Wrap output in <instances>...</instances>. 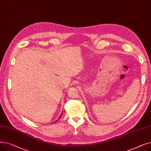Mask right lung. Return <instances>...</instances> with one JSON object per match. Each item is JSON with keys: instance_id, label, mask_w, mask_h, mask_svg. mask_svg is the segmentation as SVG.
Returning <instances> with one entry per match:
<instances>
[{"instance_id": "add662e5", "label": "right lung", "mask_w": 151, "mask_h": 151, "mask_svg": "<svg viewBox=\"0 0 151 151\" xmlns=\"http://www.w3.org/2000/svg\"><path fill=\"white\" fill-rule=\"evenodd\" d=\"M61 116H62V114H61V115H60V117H59V118H60V117H61ZM57 121H58V120H57ZM56 121H55V122H56Z\"/></svg>"}]
</instances>
